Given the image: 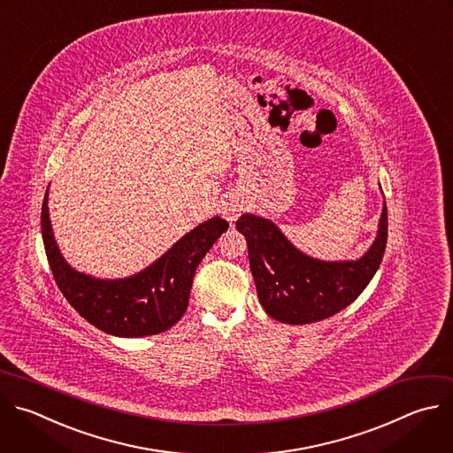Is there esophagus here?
<instances>
[{"label": "esophagus", "mask_w": 453, "mask_h": 453, "mask_svg": "<svg viewBox=\"0 0 453 453\" xmlns=\"http://www.w3.org/2000/svg\"><path fill=\"white\" fill-rule=\"evenodd\" d=\"M243 210V201L238 199V197H233L229 201H226L222 204V215L229 220V222H234L240 215V211Z\"/></svg>", "instance_id": "esophagus-1"}]
</instances>
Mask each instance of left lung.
Listing matches in <instances>:
<instances>
[{
  "instance_id": "1",
  "label": "left lung",
  "mask_w": 453,
  "mask_h": 453,
  "mask_svg": "<svg viewBox=\"0 0 453 453\" xmlns=\"http://www.w3.org/2000/svg\"><path fill=\"white\" fill-rule=\"evenodd\" d=\"M236 229L249 247L250 272L265 311L291 326L326 320L363 293L380 266L388 242V208L382 206L377 236L356 261H324L298 250L268 219L245 213Z\"/></svg>"
}]
</instances>
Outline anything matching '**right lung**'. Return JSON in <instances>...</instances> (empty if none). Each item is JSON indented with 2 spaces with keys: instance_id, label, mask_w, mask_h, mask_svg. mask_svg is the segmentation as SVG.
Masks as SVG:
<instances>
[{
  "instance_id": "right-lung-1",
  "label": "right lung",
  "mask_w": 453,
  "mask_h": 453,
  "mask_svg": "<svg viewBox=\"0 0 453 453\" xmlns=\"http://www.w3.org/2000/svg\"><path fill=\"white\" fill-rule=\"evenodd\" d=\"M48 190L41 213L42 240L53 277L69 304L88 324L119 338L153 336L178 324L188 308L199 263L229 224L213 217L181 236L138 273L99 279L74 270L62 256L50 220Z\"/></svg>"
}]
</instances>
